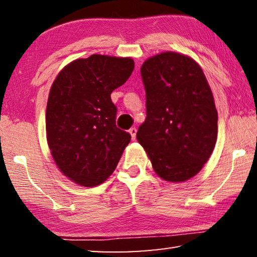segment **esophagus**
I'll return each mask as SVG.
<instances>
[{"mask_svg":"<svg viewBox=\"0 0 257 257\" xmlns=\"http://www.w3.org/2000/svg\"><path fill=\"white\" fill-rule=\"evenodd\" d=\"M129 134H130V136H132L133 141H135V138H136V134H137V129L136 128H130Z\"/></svg>","mask_w":257,"mask_h":257,"instance_id":"esophagus-1","label":"esophagus"}]
</instances>
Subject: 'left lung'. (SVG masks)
I'll list each match as a JSON object with an SVG mask.
<instances>
[{
	"mask_svg": "<svg viewBox=\"0 0 257 257\" xmlns=\"http://www.w3.org/2000/svg\"><path fill=\"white\" fill-rule=\"evenodd\" d=\"M146 120L137 141L156 175L182 182L202 170L214 150L217 111L202 68L190 56L162 52L141 68Z\"/></svg>",
	"mask_w": 257,
	"mask_h": 257,
	"instance_id": "1",
	"label": "left lung"
}]
</instances>
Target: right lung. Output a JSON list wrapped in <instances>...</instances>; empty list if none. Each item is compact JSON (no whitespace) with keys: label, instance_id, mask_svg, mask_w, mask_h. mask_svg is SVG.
<instances>
[{"label":"right lung","instance_id":"add662e5","mask_svg":"<svg viewBox=\"0 0 257 257\" xmlns=\"http://www.w3.org/2000/svg\"><path fill=\"white\" fill-rule=\"evenodd\" d=\"M134 68L132 58L93 54L67 64L51 86L47 145L59 170L77 185L105 181L130 143L132 136L115 125L111 93Z\"/></svg>","mask_w":257,"mask_h":257}]
</instances>
